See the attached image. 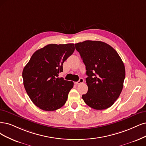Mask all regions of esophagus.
I'll list each match as a JSON object with an SVG mask.
<instances>
[{
  "mask_svg": "<svg viewBox=\"0 0 146 146\" xmlns=\"http://www.w3.org/2000/svg\"><path fill=\"white\" fill-rule=\"evenodd\" d=\"M84 82V79H83V78H80V79H79V80H78V81L75 82V84H76V85H79V84H80L83 83Z\"/></svg>",
  "mask_w": 146,
  "mask_h": 146,
  "instance_id": "1",
  "label": "esophagus"
}]
</instances>
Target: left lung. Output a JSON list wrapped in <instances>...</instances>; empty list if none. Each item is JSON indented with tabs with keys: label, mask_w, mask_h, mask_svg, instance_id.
<instances>
[{
	"label": "left lung",
	"mask_w": 146,
	"mask_h": 146,
	"mask_svg": "<svg viewBox=\"0 0 146 146\" xmlns=\"http://www.w3.org/2000/svg\"><path fill=\"white\" fill-rule=\"evenodd\" d=\"M85 65L88 92L82 98L97 110L111 107L119 97L125 78V67L114 48L99 41L75 44Z\"/></svg>",
	"instance_id": "1"
}]
</instances>
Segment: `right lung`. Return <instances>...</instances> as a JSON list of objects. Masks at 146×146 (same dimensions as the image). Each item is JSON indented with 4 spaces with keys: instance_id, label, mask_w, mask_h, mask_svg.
<instances>
[{
    "instance_id": "add662e5",
    "label": "right lung",
    "mask_w": 146,
    "mask_h": 146,
    "mask_svg": "<svg viewBox=\"0 0 146 146\" xmlns=\"http://www.w3.org/2000/svg\"><path fill=\"white\" fill-rule=\"evenodd\" d=\"M74 51L73 43L48 44L37 50L24 67L22 77L26 93L41 110L53 111L61 108L73 82L59 78L64 62Z\"/></svg>"
}]
</instances>
